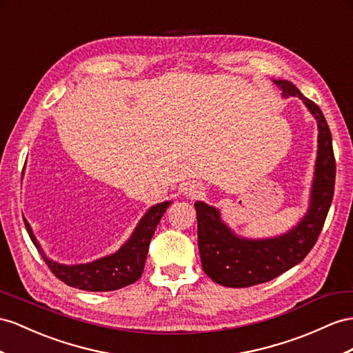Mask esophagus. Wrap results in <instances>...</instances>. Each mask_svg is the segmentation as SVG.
Listing matches in <instances>:
<instances>
[{
	"instance_id": "obj_1",
	"label": "esophagus",
	"mask_w": 353,
	"mask_h": 353,
	"mask_svg": "<svg viewBox=\"0 0 353 353\" xmlns=\"http://www.w3.org/2000/svg\"><path fill=\"white\" fill-rule=\"evenodd\" d=\"M185 191H186V195H188V196L195 198V196H198V195H200V194L203 192V186H201L200 183L192 182V183H189V185L186 186Z\"/></svg>"
}]
</instances>
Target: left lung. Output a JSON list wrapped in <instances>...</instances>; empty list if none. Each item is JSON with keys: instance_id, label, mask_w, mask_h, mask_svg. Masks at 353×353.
I'll use <instances>...</instances> for the list:
<instances>
[{"instance_id": "left-lung-1", "label": "left lung", "mask_w": 353, "mask_h": 353, "mask_svg": "<svg viewBox=\"0 0 353 353\" xmlns=\"http://www.w3.org/2000/svg\"><path fill=\"white\" fill-rule=\"evenodd\" d=\"M283 95L301 98L318 121V159L312 188L310 209L294 230L267 240L237 237L225 225L219 212L203 201H196L198 249L201 265L216 283L230 288H248L265 283L292 268L314 246L327 219L336 183V158L328 123L318 104L305 98L288 80H276Z\"/></svg>"}]
</instances>
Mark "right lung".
<instances>
[{
    "instance_id": "right-lung-1",
    "label": "right lung",
    "mask_w": 353,
    "mask_h": 353,
    "mask_svg": "<svg viewBox=\"0 0 353 353\" xmlns=\"http://www.w3.org/2000/svg\"><path fill=\"white\" fill-rule=\"evenodd\" d=\"M168 205L170 201H165L149 209L132 232L131 239L116 254L82 265H62L55 261H50L44 255L39 241L35 240L28 221L23 219V222L34 246L39 249L44 263L61 282L67 283L68 286L83 289V291L107 292L128 286L141 277L150 240Z\"/></svg>"
}]
</instances>
